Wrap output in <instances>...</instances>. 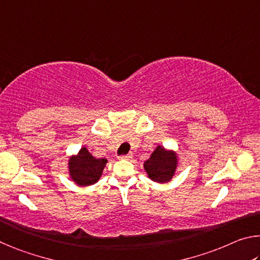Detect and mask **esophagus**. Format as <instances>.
<instances>
[{
	"mask_svg": "<svg viewBox=\"0 0 260 260\" xmlns=\"http://www.w3.org/2000/svg\"><path fill=\"white\" fill-rule=\"evenodd\" d=\"M120 158H122V160H131V158H133V154L129 153L126 154V155H121Z\"/></svg>",
	"mask_w": 260,
	"mask_h": 260,
	"instance_id": "esophagus-1",
	"label": "esophagus"
}]
</instances>
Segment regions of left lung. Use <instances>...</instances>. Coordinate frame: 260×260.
<instances>
[{
	"mask_svg": "<svg viewBox=\"0 0 260 260\" xmlns=\"http://www.w3.org/2000/svg\"><path fill=\"white\" fill-rule=\"evenodd\" d=\"M178 157L174 151H168L165 147L157 146L151 154V157L144 163V169L148 178L156 183H168L174 177Z\"/></svg>",
	"mask_w": 260,
	"mask_h": 260,
	"instance_id": "8db88e82",
	"label": "left lung"
}]
</instances>
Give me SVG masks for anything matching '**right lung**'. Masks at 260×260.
<instances>
[{"label": "right lung", "instance_id": "add662e5", "mask_svg": "<svg viewBox=\"0 0 260 260\" xmlns=\"http://www.w3.org/2000/svg\"><path fill=\"white\" fill-rule=\"evenodd\" d=\"M106 163V158H95L86 147H82L77 155H73L70 158V176L79 186L93 185L102 177Z\"/></svg>", "mask_w": 260, "mask_h": 260}]
</instances>
